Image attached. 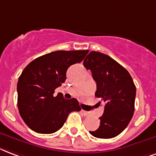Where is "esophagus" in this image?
<instances>
[{"mask_svg": "<svg viewBox=\"0 0 156 156\" xmlns=\"http://www.w3.org/2000/svg\"><path fill=\"white\" fill-rule=\"evenodd\" d=\"M81 113L84 114V116H85V117H87V116L90 115V113L89 112H87V111H85V110L81 109Z\"/></svg>", "mask_w": 156, "mask_h": 156, "instance_id": "obj_1", "label": "esophagus"}]
</instances>
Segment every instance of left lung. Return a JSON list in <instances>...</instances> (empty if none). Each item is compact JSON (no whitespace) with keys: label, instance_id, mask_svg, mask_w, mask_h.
Listing matches in <instances>:
<instances>
[{"label":"left lung","instance_id":"left-lung-1","mask_svg":"<svg viewBox=\"0 0 156 156\" xmlns=\"http://www.w3.org/2000/svg\"><path fill=\"white\" fill-rule=\"evenodd\" d=\"M83 64L95 80V96L105 103L100 126L90 133L97 138L115 137L127 127L135 109L136 86L132 76L112 57L99 51H90Z\"/></svg>","mask_w":156,"mask_h":156}]
</instances>
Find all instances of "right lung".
I'll return each mask as SVG.
<instances>
[{
	"label": "right lung",
	"instance_id": "obj_1",
	"mask_svg": "<svg viewBox=\"0 0 156 156\" xmlns=\"http://www.w3.org/2000/svg\"><path fill=\"white\" fill-rule=\"evenodd\" d=\"M89 50L56 51L36 58L22 71L17 83L18 108L33 131L42 134L57 132L71 112L80 111L76 99H65L54 90L66 79V71L82 62Z\"/></svg>",
	"mask_w": 156,
	"mask_h": 156
}]
</instances>
